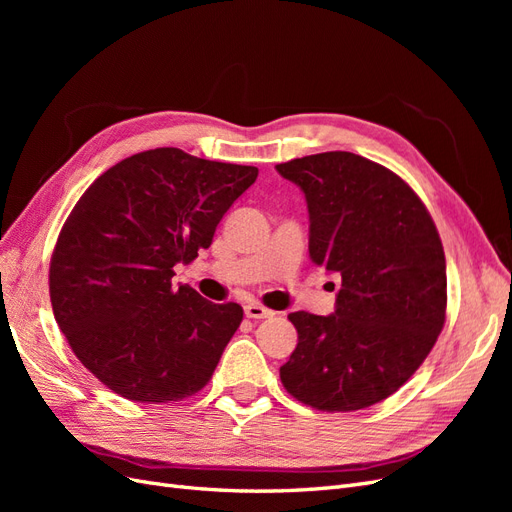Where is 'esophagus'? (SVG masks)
I'll return each mask as SVG.
<instances>
[{
  "label": "esophagus",
  "instance_id": "obj_1",
  "mask_svg": "<svg viewBox=\"0 0 512 512\" xmlns=\"http://www.w3.org/2000/svg\"><path fill=\"white\" fill-rule=\"evenodd\" d=\"M245 316L260 320V318H271L273 312H271V309H267L265 305H260V303H247L245 305Z\"/></svg>",
  "mask_w": 512,
  "mask_h": 512
}]
</instances>
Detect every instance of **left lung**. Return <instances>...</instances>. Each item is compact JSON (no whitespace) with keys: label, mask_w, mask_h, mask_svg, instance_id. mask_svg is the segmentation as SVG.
<instances>
[{"label":"left lung","mask_w":512,"mask_h":512,"mask_svg":"<svg viewBox=\"0 0 512 512\" xmlns=\"http://www.w3.org/2000/svg\"><path fill=\"white\" fill-rule=\"evenodd\" d=\"M309 213V258L342 277L335 312H294L286 391L324 412L374 406L427 359L446 318V260L410 185L367 158L327 151L277 164ZM335 286V284H333Z\"/></svg>","instance_id":"1"}]
</instances>
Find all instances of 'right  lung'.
<instances>
[{
	"label": "right lung",
	"mask_w": 512,
	"mask_h": 512,
	"mask_svg": "<svg viewBox=\"0 0 512 512\" xmlns=\"http://www.w3.org/2000/svg\"><path fill=\"white\" fill-rule=\"evenodd\" d=\"M256 177V166L160 147L108 168L76 203L51 256V303L72 352L108 389L168 404L209 382L243 309L170 280Z\"/></svg>",
	"instance_id": "1"
}]
</instances>
